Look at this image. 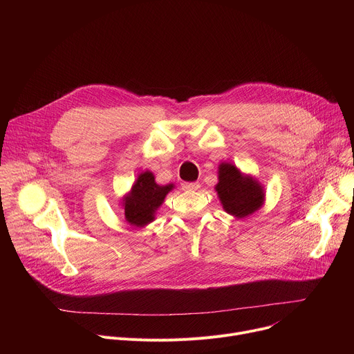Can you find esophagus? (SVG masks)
<instances>
[{
    "label": "esophagus",
    "mask_w": 354,
    "mask_h": 354,
    "mask_svg": "<svg viewBox=\"0 0 354 354\" xmlns=\"http://www.w3.org/2000/svg\"><path fill=\"white\" fill-rule=\"evenodd\" d=\"M200 187L198 182H183L182 189L183 190H197Z\"/></svg>",
    "instance_id": "34e87169"
}]
</instances>
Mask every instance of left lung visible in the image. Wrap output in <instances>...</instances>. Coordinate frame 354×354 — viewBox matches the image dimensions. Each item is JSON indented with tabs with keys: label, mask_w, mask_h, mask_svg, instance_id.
I'll return each instance as SVG.
<instances>
[{
	"label": "left lung",
	"mask_w": 354,
	"mask_h": 354,
	"mask_svg": "<svg viewBox=\"0 0 354 354\" xmlns=\"http://www.w3.org/2000/svg\"><path fill=\"white\" fill-rule=\"evenodd\" d=\"M216 190L224 210L235 217H245L258 210L265 197L259 183L245 178L231 164L220 165Z\"/></svg>",
	"instance_id": "1"
}]
</instances>
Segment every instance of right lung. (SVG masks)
Returning a JSON list of instances; mask_svg holds the SVG:
<instances>
[{
  "mask_svg": "<svg viewBox=\"0 0 354 354\" xmlns=\"http://www.w3.org/2000/svg\"><path fill=\"white\" fill-rule=\"evenodd\" d=\"M172 187L174 185H157L154 175L148 171L141 174L133 185L130 194L124 198L126 220L136 227H142L153 221L156 210L162 205L167 193Z\"/></svg>",
  "mask_w": 354,
  "mask_h": 354,
  "instance_id": "obj_1",
  "label": "right lung"
}]
</instances>
